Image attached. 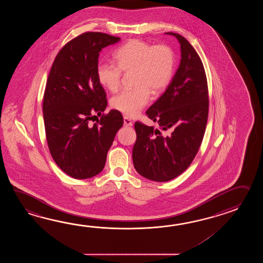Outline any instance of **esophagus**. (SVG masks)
<instances>
[{
	"label": "esophagus",
	"mask_w": 263,
	"mask_h": 263,
	"mask_svg": "<svg viewBox=\"0 0 263 263\" xmlns=\"http://www.w3.org/2000/svg\"><path fill=\"white\" fill-rule=\"evenodd\" d=\"M124 125H125L126 127H132V126H133V122H132V120H130L129 118L124 117Z\"/></svg>",
	"instance_id": "1"
}]
</instances>
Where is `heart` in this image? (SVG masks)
<instances>
[{
  "mask_svg": "<svg viewBox=\"0 0 263 263\" xmlns=\"http://www.w3.org/2000/svg\"><path fill=\"white\" fill-rule=\"evenodd\" d=\"M115 58L118 65H98L97 78L105 89L116 92L121 85L122 72H134L136 87L124 90L111 101L114 109L133 118L147 105L151 91L160 93L170 83L175 66L173 50L165 45L153 46L143 40H132L117 50Z\"/></svg>",
  "mask_w": 263,
  "mask_h": 263,
  "instance_id": "heart-1",
  "label": "heart"
}]
</instances>
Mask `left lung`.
<instances>
[{"label":"left lung","instance_id":"left-lung-1","mask_svg":"<svg viewBox=\"0 0 263 263\" xmlns=\"http://www.w3.org/2000/svg\"><path fill=\"white\" fill-rule=\"evenodd\" d=\"M165 34L179 40L181 59L167 88L145 114L170 134L137 121L133 149L135 170L158 182L175 179L189 167L201 145L209 114L207 77L200 57L182 35Z\"/></svg>","mask_w":263,"mask_h":263}]
</instances>
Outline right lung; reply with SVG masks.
Segmentation results:
<instances>
[{
  "mask_svg": "<svg viewBox=\"0 0 263 263\" xmlns=\"http://www.w3.org/2000/svg\"><path fill=\"white\" fill-rule=\"evenodd\" d=\"M119 40L98 32L80 34L62 48L50 68L43 99L46 138L56 164L74 179L101 173L123 126L118 111L103 114L106 93L97 78L100 51ZM96 113L102 118L92 124Z\"/></svg>",
  "mask_w": 263,
  "mask_h": 263,
  "instance_id": "right-lung-1",
  "label": "right lung"
}]
</instances>
